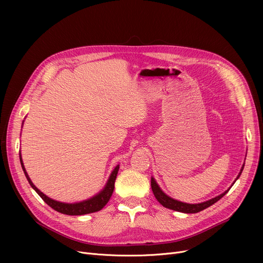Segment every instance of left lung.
<instances>
[{
	"instance_id": "left-lung-1",
	"label": "left lung",
	"mask_w": 263,
	"mask_h": 263,
	"mask_svg": "<svg viewBox=\"0 0 263 263\" xmlns=\"http://www.w3.org/2000/svg\"><path fill=\"white\" fill-rule=\"evenodd\" d=\"M243 168H244V165H243V167H242L238 178L241 176ZM237 179H236V180H237ZM151 189H153V192H154V194H155L157 200L163 206H165V208L172 209V210H175V211H178V212H183V213H197V212H200V211L206 209L208 206L212 205L213 203H215L216 201H218L220 198H222L224 195H226L227 192L230 190V189L227 190L226 192L223 193V194H220L219 196H216L215 198H212L208 201H204V202H201V203H196V204H190V203H184V202H181V201L175 200V199L168 197L167 195H165L164 193L162 192V190L159 187V185L157 184V182L155 181L154 178L151 179Z\"/></svg>"
}]
</instances>
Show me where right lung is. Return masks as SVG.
I'll return each mask as SVG.
<instances>
[{
	"mask_svg": "<svg viewBox=\"0 0 263 263\" xmlns=\"http://www.w3.org/2000/svg\"><path fill=\"white\" fill-rule=\"evenodd\" d=\"M21 157V155H20ZM20 162H21V166L22 170L24 172V175L27 179V181L31 184V186L38 193V195L43 198V200L49 204L52 209H54L55 211L61 212L63 214H67V215H83V214H88V213H92V212H97V211H100L103 206L107 203V201L109 200L110 196L113 194V191H114V184H115V180H116V177H117V173L119 170V166L115 167V170L113 171V173L110 174V177L108 179V181L105 185V187L103 189V191H101V193H99L98 195H96L95 197L85 200V201H82V202H78V203H64V202H60V201H55L51 198H49L48 196H46L45 194H43L31 181L30 177L27 176V173L25 172L24 168V165L22 163V159L20 158Z\"/></svg>",
	"mask_w": 263,
	"mask_h": 263,
	"instance_id": "right-lung-1",
	"label": "right lung"
}]
</instances>
